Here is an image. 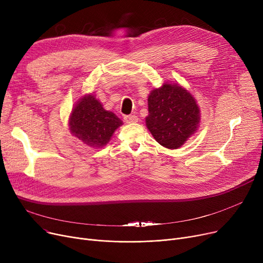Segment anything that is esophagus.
I'll list each match as a JSON object with an SVG mask.
<instances>
[{"instance_id": "esophagus-1", "label": "esophagus", "mask_w": 263, "mask_h": 263, "mask_svg": "<svg viewBox=\"0 0 263 263\" xmlns=\"http://www.w3.org/2000/svg\"><path fill=\"white\" fill-rule=\"evenodd\" d=\"M123 120L126 123H134L139 121V118H137V116L135 115H126L123 116Z\"/></svg>"}]
</instances>
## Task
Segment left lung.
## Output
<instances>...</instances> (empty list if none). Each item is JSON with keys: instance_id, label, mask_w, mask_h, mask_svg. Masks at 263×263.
<instances>
[{"instance_id": "8db88e82", "label": "left lung", "mask_w": 263, "mask_h": 263, "mask_svg": "<svg viewBox=\"0 0 263 263\" xmlns=\"http://www.w3.org/2000/svg\"><path fill=\"white\" fill-rule=\"evenodd\" d=\"M146 126L155 140L165 148L181 147L194 134L200 122L196 100L179 84L164 83L148 96Z\"/></svg>"}]
</instances>
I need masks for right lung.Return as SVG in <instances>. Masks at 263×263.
<instances>
[{
	"label": "right lung",
	"instance_id": "add662e5",
	"mask_svg": "<svg viewBox=\"0 0 263 263\" xmlns=\"http://www.w3.org/2000/svg\"><path fill=\"white\" fill-rule=\"evenodd\" d=\"M122 121L113 113L103 108L93 95H85L71 110L69 129L73 136L89 147L106 145Z\"/></svg>",
	"mask_w": 263,
	"mask_h": 263
}]
</instances>
